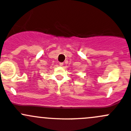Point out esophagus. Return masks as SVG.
Segmentation results:
<instances>
[{
  "mask_svg": "<svg viewBox=\"0 0 131 131\" xmlns=\"http://www.w3.org/2000/svg\"><path fill=\"white\" fill-rule=\"evenodd\" d=\"M63 65V63H59V66H61V67H62V66Z\"/></svg>",
  "mask_w": 131,
  "mask_h": 131,
  "instance_id": "obj_1",
  "label": "esophagus"
}]
</instances>
